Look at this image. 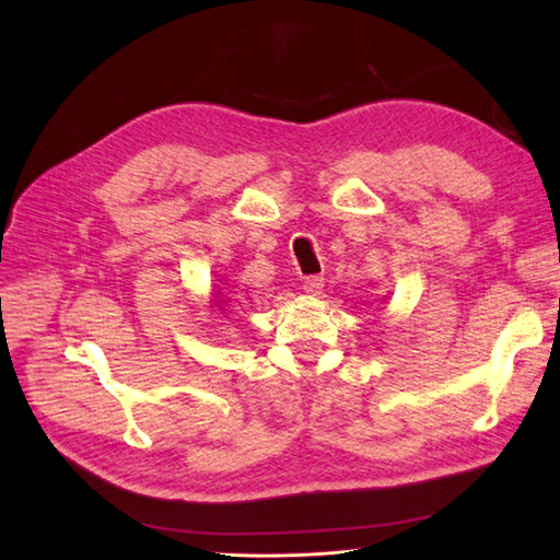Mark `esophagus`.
Returning <instances> with one entry per match:
<instances>
[{"instance_id":"obj_1","label":"esophagus","mask_w":560,"mask_h":560,"mask_svg":"<svg viewBox=\"0 0 560 560\" xmlns=\"http://www.w3.org/2000/svg\"><path fill=\"white\" fill-rule=\"evenodd\" d=\"M322 287H325V278L322 276H308L306 280H303V292L311 296H317L322 292Z\"/></svg>"}]
</instances>
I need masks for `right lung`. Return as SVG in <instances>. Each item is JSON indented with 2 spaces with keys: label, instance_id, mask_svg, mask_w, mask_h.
Segmentation results:
<instances>
[{
  "label": "right lung",
  "instance_id": "add662e5",
  "mask_svg": "<svg viewBox=\"0 0 560 560\" xmlns=\"http://www.w3.org/2000/svg\"><path fill=\"white\" fill-rule=\"evenodd\" d=\"M219 296H224V292H212V299H210L212 306H210V308H214V311H219V313H224V299H219Z\"/></svg>",
  "mask_w": 560,
  "mask_h": 560
}]
</instances>
